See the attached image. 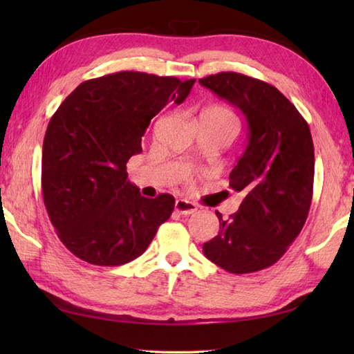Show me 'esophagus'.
I'll return each mask as SVG.
<instances>
[{
  "instance_id": "obj_1",
  "label": "esophagus",
  "mask_w": 354,
  "mask_h": 354,
  "mask_svg": "<svg viewBox=\"0 0 354 354\" xmlns=\"http://www.w3.org/2000/svg\"><path fill=\"white\" fill-rule=\"evenodd\" d=\"M198 209V207L193 204V202L190 201H185V199H178L175 202V212L183 214V216H187V214H192Z\"/></svg>"
}]
</instances>
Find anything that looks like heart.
<instances>
[{
    "instance_id": "1",
    "label": "heart",
    "mask_w": 354,
    "mask_h": 354,
    "mask_svg": "<svg viewBox=\"0 0 354 354\" xmlns=\"http://www.w3.org/2000/svg\"><path fill=\"white\" fill-rule=\"evenodd\" d=\"M205 114L208 115H213V117H217V118H222V120H227V122L234 124V117H232L231 112L228 109H225L222 106H214L212 109H208Z\"/></svg>"
}]
</instances>
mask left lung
Instances as JSON below:
<instances>
[{"mask_svg": "<svg viewBox=\"0 0 354 354\" xmlns=\"http://www.w3.org/2000/svg\"><path fill=\"white\" fill-rule=\"evenodd\" d=\"M199 84L239 108L248 145L230 173L243 194L237 213L204 243L205 257L231 274L272 266L303 230L313 193L315 152L309 124L272 85L239 73H217Z\"/></svg>", "mask_w": 354, "mask_h": 354, "instance_id": "8db88e82", "label": "left lung"}]
</instances>
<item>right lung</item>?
<instances>
[{
	"mask_svg": "<svg viewBox=\"0 0 354 354\" xmlns=\"http://www.w3.org/2000/svg\"><path fill=\"white\" fill-rule=\"evenodd\" d=\"M194 79L120 71L86 80L51 117L42 146V196L57 237L91 265L120 266L147 250L175 198L141 196L126 164L165 104H181Z\"/></svg>",
	"mask_w": 354,
	"mask_h": 354,
	"instance_id": "obj_1",
	"label": "right lung"
}]
</instances>
